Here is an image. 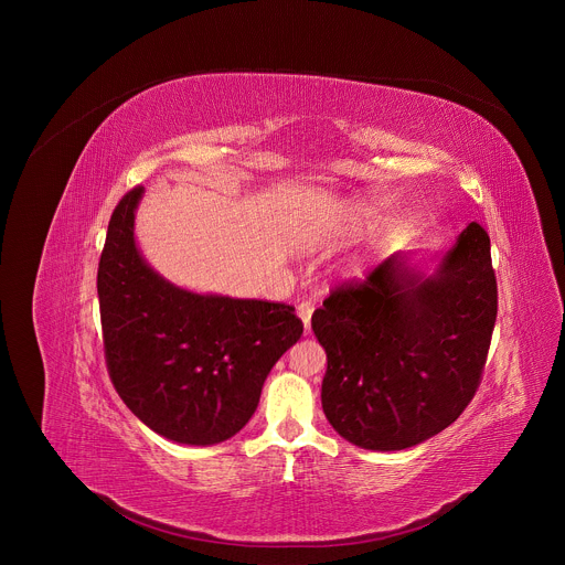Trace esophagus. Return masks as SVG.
<instances>
[{
	"label": "esophagus",
	"mask_w": 565,
	"mask_h": 565,
	"mask_svg": "<svg viewBox=\"0 0 565 565\" xmlns=\"http://www.w3.org/2000/svg\"><path fill=\"white\" fill-rule=\"evenodd\" d=\"M312 310H315V303H312V301H301V303L297 306V315H299V319L303 321V329H306V331L310 329V317H312Z\"/></svg>",
	"instance_id": "obj_1"
}]
</instances>
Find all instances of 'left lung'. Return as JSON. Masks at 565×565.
Masks as SVG:
<instances>
[{"label":"left lung","instance_id":"obj_1","mask_svg":"<svg viewBox=\"0 0 565 565\" xmlns=\"http://www.w3.org/2000/svg\"><path fill=\"white\" fill-rule=\"evenodd\" d=\"M497 308L490 236L476 221L434 275L395 253L338 286L310 319L327 351L321 407L333 429L373 451L440 434L480 384Z\"/></svg>","mask_w":565,"mask_h":565}]
</instances>
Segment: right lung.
Listing matches in <instances>:
<instances>
[{"label":"right lung","instance_id":"obj_1","mask_svg":"<svg viewBox=\"0 0 565 565\" xmlns=\"http://www.w3.org/2000/svg\"><path fill=\"white\" fill-rule=\"evenodd\" d=\"M142 192L116 205L98 266L109 377L158 436L216 445L253 418L270 369L303 324L295 306L199 295L153 273L134 238Z\"/></svg>","mask_w":565,"mask_h":565}]
</instances>
